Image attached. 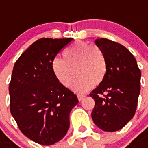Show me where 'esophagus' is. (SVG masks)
<instances>
[{"label": "esophagus", "instance_id": "esophagus-1", "mask_svg": "<svg viewBox=\"0 0 148 148\" xmlns=\"http://www.w3.org/2000/svg\"><path fill=\"white\" fill-rule=\"evenodd\" d=\"M85 97V95H77V99L79 101H81Z\"/></svg>", "mask_w": 148, "mask_h": 148}]
</instances>
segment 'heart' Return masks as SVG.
Listing matches in <instances>:
<instances>
[{"mask_svg":"<svg viewBox=\"0 0 148 148\" xmlns=\"http://www.w3.org/2000/svg\"><path fill=\"white\" fill-rule=\"evenodd\" d=\"M63 58H55L51 62L54 75L64 87H69L75 77L72 90L84 93L92 86L103 82L107 73V58L99 46L77 41L63 51Z\"/></svg>","mask_w":148,"mask_h":148,"instance_id":"b5f03b06","label":"heart"}]
</instances>
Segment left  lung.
<instances>
[{
	"instance_id": "1",
	"label": "left lung",
	"mask_w": 148,
	"mask_h": 148,
	"mask_svg": "<svg viewBox=\"0 0 148 148\" xmlns=\"http://www.w3.org/2000/svg\"><path fill=\"white\" fill-rule=\"evenodd\" d=\"M95 43L104 51L108 69L104 80L90 94L95 101L91 116L100 129L116 132L135 114L141 73L134 55L125 46L105 38Z\"/></svg>"
}]
</instances>
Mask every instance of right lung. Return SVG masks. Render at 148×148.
<instances>
[{
  "instance_id": "add662e5",
  "label": "right lung",
  "mask_w": 148,
  "mask_h": 148,
  "mask_svg": "<svg viewBox=\"0 0 148 148\" xmlns=\"http://www.w3.org/2000/svg\"><path fill=\"white\" fill-rule=\"evenodd\" d=\"M73 39L42 38L14 64L9 85L10 109L21 132L39 145H51L68 132L77 97L56 79L51 62Z\"/></svg>"
}]
</instances>
